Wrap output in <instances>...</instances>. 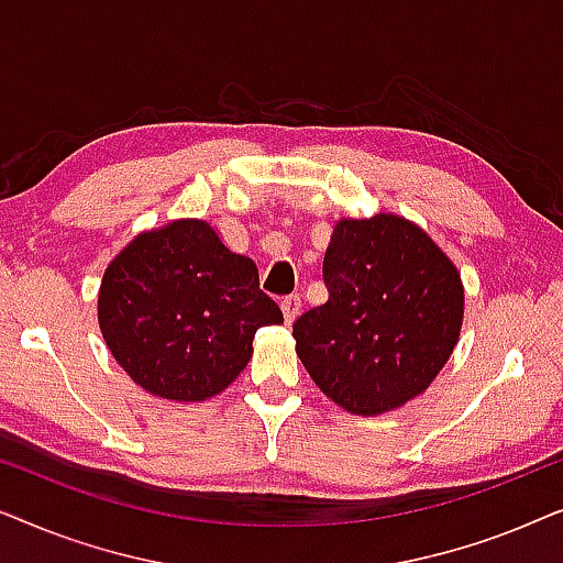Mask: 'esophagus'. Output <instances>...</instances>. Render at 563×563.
<instances>
[{"mask_svg": "<svg viewBox=\"0 0 563 563\" xmlns=\"http://www.w3.org/2000/svg\"><path fill=\"white\" fill-rule=\"evenodd\" d=\"M299 307H302V299H299V295H289L282 299V312H284V320H287V325L289 322H295V318L299 314Z\"/></svg>", "mask_w": 563, "mask_h": 563, "instance_id": "34e87169", "label": "esophagus"}]
</instances>
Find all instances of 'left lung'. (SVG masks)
Wrapping results in <instances>:
<instances>
[{"instance_id": "8db88e82", "label": "left lung", "mask_w": 563, "mask_h": 563, "mask_svg": "<svg viewBox=\"0 0 563 563\" xmlns=\"http://www.w3.org/2000/svg\"><path fill=\"white\" fill-rule=\"evenodd\" d=\"M328 302L295 322L312 382L353 415H379L422 395L453 353L464 284L415 222L379 212L333 228L322 261Z\"/></svg>"}]
</instances>
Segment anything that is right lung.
Returning <instances> with one entry per match:
<instances>
[{
  "instance_id": "obj_1",
  "label": "right lung",
  "mask_w": 563,
  "mask_h": 563,
  "mask_svg": "<svg viewBox=\"0 0 563 563\" xmlns=\"http://www.w3.org/2000/svg\"><path fill=\"white\" fill-rule=\"evenodd\" d=\"M97 312L130 379L176 402L220 395L251 361L256 330L284 322L256 264L205 220H174L125 245L102 276Z\"/></svg>"
}]
</instances>
